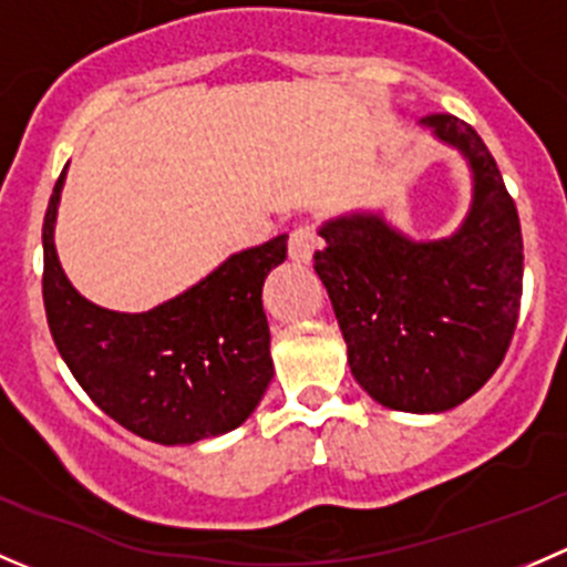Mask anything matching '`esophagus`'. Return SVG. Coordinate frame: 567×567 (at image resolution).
Returning a JSON list of instances; mask_svg holds the SVG:
<instances>
[{
	"label": "esophagus",
	"instance_id": "1",
	"mask_svg": "<svg viewBox=\"0 0 567 567\" xmlns=\"http://www.w3.org/2000/svg\"><path fill=\"white\" fill-rule=\"evenodd\" d=\"M316 249H318L316 227L299 225L293 233H290V241H288V255H290V260H296V262H310V260H312V251H316Z\"/></svg>",
	"mask_w": 567,
	"mask_h": 567
}]
</instances>
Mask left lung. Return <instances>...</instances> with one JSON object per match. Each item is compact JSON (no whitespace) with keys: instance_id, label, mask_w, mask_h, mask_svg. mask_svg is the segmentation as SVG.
Returning a JSON list of instances; mask_svg holds the SVG:
<instances>
[{"instance_id":"obj_1","label":"left lung","mask_w":567,"mask_h":567,"mask_svg":"<svg viewBox=\"0 0 567 567\" xmlns=\"http://www.w3.org/2000/svg\"><path fill=\"white\" fill-rule=\"evenodd\" d=\"M472 173L458 230L416 241L384 210H351L318 227L316 271L329 290L348 364L375 403L439 414L472 398L516 331L524 244L516 203L477 131L453 114L420 120Z\"/></svg>"}]
</instances>
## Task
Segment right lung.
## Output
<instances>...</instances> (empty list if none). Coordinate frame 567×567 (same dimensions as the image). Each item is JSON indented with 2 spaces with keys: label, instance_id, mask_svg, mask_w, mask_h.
<instances>
[{
  "label": "right lung",
  "instance_id": "obj_1",
  "mask_svg": "<svg viewBox=\"0 0 567 567\" xmlns=\"http://www.w3.org/2000/svg\"><path fill=\"white\" fill-rule=\"evenodd\" d=\"M65 173L43 219V301L51 337L95 405L136 436L194 444L249 420L274 375L262 282L288 236L227 257L197 285L147 312H114L65 277L54 225Z\"/></svg>",
  "mask_w": 567,
  "mask_h": 567
}]
</instances>
